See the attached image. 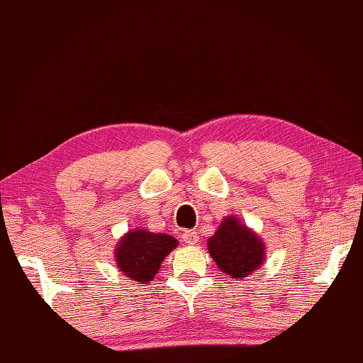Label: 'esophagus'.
<instances>
[{
  "label": "esophagus",
  "mask_w": 363,
  "mask_h": 363,
  "mask_svg": "<svg viewBox=\"0 0 363 363\" xmlns=\"http://www.w3.org/2000/svg\"><path fill=\"white\" fill-rule=\"evenodd\" d=\"M182 240L185 244H189V245L199 244V232H196V230H185L182 234Z\"/></svg>",
  "instance_id": "obj_1"
}]
</instances>
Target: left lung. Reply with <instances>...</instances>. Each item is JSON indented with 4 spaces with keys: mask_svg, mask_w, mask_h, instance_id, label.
<instances>
[{
    "mask_svg": "<svg viewBox=\"0 0 363 363\" xmlns=\"http://www.w3.org/2000/svg\"><path fill=\"white\" fill-rule=\"evenodd\" d=\"M208 254L217 267L240 281L257 271L266 259V242L237 216H227L207 240Z\"/></svg>",
    "mask_w": 363,
    "mask_h": 363,
    "instance_id": "left-lung-1",
    "label": "left lung"
}]
</instances>
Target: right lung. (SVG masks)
I'll use <instances>...</instances> for the list:
<instances>
[{
  "mask_svg": "<svg viewBox=\"0 0 363 363\" xmlns=\"http://www.w3.org/2000/svg\"><path fill=\"white\" fill-rule=\"evenodd\" d=\"M178 245V240L168 234H155L146 229L128 230L118 240L114 259L119 272L138 284L153 281L161 262Z\"/></svg>",
  "mask_w": 363,
  "mask_h": 363,
  "instance_id": "1",
  "label": "right lung"
}]
</instances>
